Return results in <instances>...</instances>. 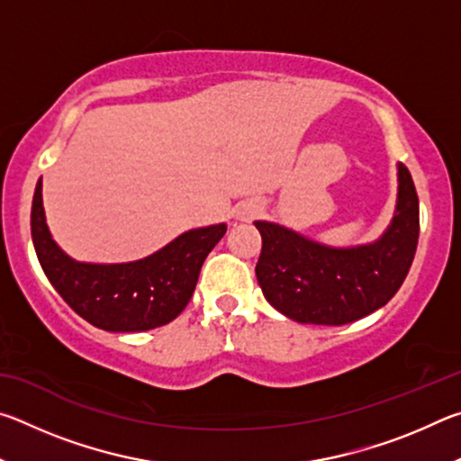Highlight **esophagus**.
I'll return each mask as SVG.
<instances>
[{
	"instance_id": "1",
	"label": "esophagus",
	"mask_w": 461,
	"mask_h": 461,
	"mask_svg": "<svg viewBox=\"0 0 461 461\" xmlns=\"http://www.w3.org/2000/svg\"><path fill=\"white\" fill-rule=\"evenodd\" d=\"M258 215H260V205H256V203H244V205L238 207L236 220L248 223V221L256 220Z\"/></svg>"
}]
</instances>
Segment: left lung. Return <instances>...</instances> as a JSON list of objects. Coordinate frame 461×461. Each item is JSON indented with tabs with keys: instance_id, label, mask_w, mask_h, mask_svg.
Masks as SVG:
<instances>
[{
	"instance_id": "obj_1",
	"label": "left lung",
	"mask_w": 461,
	"mask_h": 461,
	"mask_svg": "<svg viewBox=\"0 0 461 461\" xmlns=\"http://www.w3.org/2000/svg\"><path fill=\"white\" fill-rule=\"evenodd\" d=\"M394 215L378 240L335 248L272 221H254L262 236L256 278L278 313L296 323L346 325L384 307L415 258L419 197L399 162Z\"/></svg>"
}]
</instances>
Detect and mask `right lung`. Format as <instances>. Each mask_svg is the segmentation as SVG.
Returning <instances> with one entry per match:
<instances>
[{
  "instance_id": "add662e5",
  "label": "right lung",
  "mask_w": 461,
  "mask_h": 461,
  "mask_svg": "<svg viewBox=\"0 0 461 461\" xmlns=\"http://www.w3.org/2000/svg\"><path fill=\"white\" fill-rule=\"evenodd\" d=\"M30 225L38 262L67 305L85 321L115 333L148 331L181 315L207 254L228 231L225 223L189 230L134 262H79L52 240L42 205V178L36 183Z\"/></svg>"
}]
</instances>
